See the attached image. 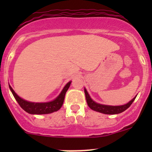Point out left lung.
I'll return each instance as SVG.
<instances>
[{"instance_id": "obj_1", "label": "left lung", "mask_w": 152, "mask_h": 152, "mask_svg": "<svg viewBox=\"0 0 152 152\" xmlns=\"http://www.w3.org/2000/svg\"><path fill=\"white\" fill-rule=\"evenodd\" d=\"M84 93H85L86 100H87V103H88V107H89L91 110H93L101 113L103 114H118L124 112L126 110H127V109L131 106V104L133 103L135 97H136V96H135L132 100H130L129 103H127L126 104H124V105L110 106L105 105V104H101V103H96V102L94 101V100L91 99V96H90L89 94H88V92L87 91L86 88H84Z\"/></svg>"}]
</instances>
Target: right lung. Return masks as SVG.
I'll return each instance as SVG.
<instances>
[{"label": "right lung", "mask_w": 152, "mask_h": 152, "mask_svg": "<svg viewBox=\"0 0 152 152\" xmlns=\"http://www.w3.org/2000/svg\"><path fill=\"white\" fill-rule=\"evenodd\" d=\"M71 83L72 81L67 83L59 95L56 99L52 101L45 102V103H35V102L27 101V100L21 98L20 96H19L16 94L15 91H13L10 84H9V88H10V90L11 91L14 98L19 103V105L20 106L21 108L26 113L29 114H49L60 110L63 104V102H64L65 94L69 88Z\"/></svg>", "instance_id": "right-lung-1"}]
</instances>
